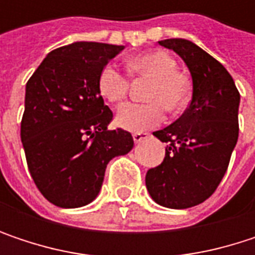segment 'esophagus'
<instances>
[{
  "label": "esophagus",
  "mask_w": 255,
  "mask_h": 255,
  "mask_svg": "<svg viewBox=\"0 0 255 255\" xmlns=\"http://www.w3.org/2000/svg\"><path fill=\"white\" fill-rule=\"evenodd\" d=\"M147 137H149V134H147V132H144V131H137V132H134V134H132V138H134V141H135V143H140V141L146 140Z\"/></svg>",
  "instance_id": "34e87169"
}]
</instances>
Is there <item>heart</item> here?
Masks as SVG:
<instances>
[{
  "label": "heart",
  "mask_w": 255,
  "mask_h": 255,
  "mask_svg": "<svg viewBox=\"0 0 255 255\" xmlns=\"http://www.w3.org/2000/svg\"><path fill=\"white\" fill-rule=\"evenodd\" d=\"M128 71L141 78H150L146 93L147 103L124 105L117 114V124L129 131H143L158 126L164 120V108L168 112L181 111L190 99V82L177 71V62L165 51L156 50L129 59ZM99 93L105 100L120 105L127 97L129 81L114 66L100 71Z\"/></svg>",
  "instance_id": "obj_1"
}]
</instances>
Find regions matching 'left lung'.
Segmentation results:
<instances>
[{
  "mask_svg": "<svg viewBox=\"0 0 255 255\" xmlns=\"http://www.w3.org/2000/svg\"><path fill=\"white\" fill-rule=\"evenodd\" d=\"M159 44L184 60L193 91L177 121L153 132L167 149L164 161L147 171L146 187L156 204L181 210L208 199L229 167L239 134V91L225 66L196 44L181 38Z\"/></svg>",
  "mask_w": 255,
  "mask_h": 255,
  "instance_id": "1",
  "label": "left lung"
}]
</instances>
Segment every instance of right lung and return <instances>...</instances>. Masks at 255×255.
Segmentation results:
<instances>
[{
	"label": "right lung",
	"mask_w": 255,
	"mask_h": 255,
	"mask_svg": "<svg viewBox=\"0 0 255 255\" xmlns=\"http://www.w3.org/2000/svg\"><path fill=\"white\" fill-rule=\"evenodd\" d=\"M124 45L75 42L53 50L26 84L20 138L29 173L51 204L77 208L100 192L108 162L134 140L108 129L112 111L99 93L100 71Z\"/></svg>",
	"instance_id": "obj_1"
}]
</instances>
